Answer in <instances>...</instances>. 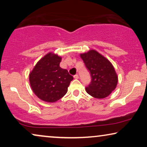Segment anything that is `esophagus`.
Wrapping results in <instances>:
<instances>
[{"instance_id": "obj_1", "label": "esophagus", "mask_w": 147, "mask_h": 147, "mask_svg": "<svg viewBox=\"0 0 147 147\" xmlns=\"http://www.w3.org/2000/svg\"><path fill=\"white\" fill-rule=\"evenodd\" d=\"M74 78H75V79H78V78H79V76L78 75V74H76V75H75L74 76Z\"/></svg>"}]
</instances>
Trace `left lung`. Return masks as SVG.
Returning a JSON list of instances; mask_svg holds the SVG:
<instances>
[{"label":"left lung","mask_w":147,"mask_h":147,"mask_svg":"<svg viewBox=\"0 0 147 147\" xmlns=\"http://www.w3.org/2000/svg\"><path fill=\"white\" fill-rule=\"evenodd\" d=\"M80 57L92 78L91 82L86 88L87 93L99 99L107 97L118 84V76L112 64L96 50L80 54Z\"/></svg>","instance_id":"obj_1"}]
</instances>
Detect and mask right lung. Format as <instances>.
Instances as JSON below:
<instances>
[{"label":"right lung","mask_w":147,"mask_h":147,"mask_svg":"<svg viewBox=\"0 0 147 147\" xmlns=\"http://www.w3.org/2000/svg\"><path fill=\"white\" fill-rule=\"evenodd\" d=\"M61 57L51 52L37 62L29 74V82L34 94L47 102H55L67 92L74 79L67 70L59 66Z\"/></svg>","instance_id":"right-lung-1"}]
</instances>
